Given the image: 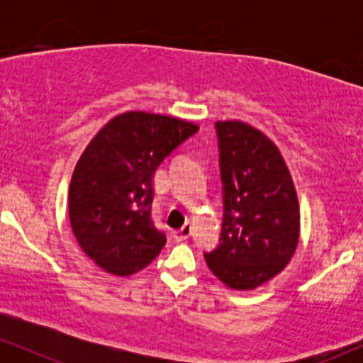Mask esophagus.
I'll use <instances>...</instances> for the list:
<instances>
[{"label": "esophagus", "instance_id": "34e87169", "mask_svg": "<svg viewBox=\"0 0 363 363\" xmlns=\"http://www.w3.org/2000/svg\"><path fill=\"white\" fill-rule=\"evenodd\" d=\"M191 237V225L186 223L184 227L179 228V230L174 232V239H176V242H184Z\"/></svg>", "mask_w": 363, "mask_h": 363}]
</instances>
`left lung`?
<instances>
[{"label":"left lung","instance_id":"8db88e82","mask_svg":"<svg viewBox=\"0 0 363 363\" xmlns=\"http://www.w3.org/2000/svg\"><path fill=\"white\" fill-rule=\"evenodd\" d=\"M223 218L208 268L234 290H252L289 264L298 244L297 193L280 150L239 121L215 124Z\"/></svg>","mask_w":363,"mask_h":363}]
</instances>
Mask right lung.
Masks as SVG:
<instances>
[{"instance_id":"add662e5","label":"right lung","mask_w":363,"mask_h":363,"mask_svg":"<svg viewBox=\"0 0 363 363\" xmlns=\"http://www.w3.org/2000/svg\"><path fill=\"white\" fill-rule=\"evenodd\" d=\"M198 129L169 116L126 112L85 148L69 184V222L102 269L128 277L162 251L167 237L152 218L153 174Z\"/></svg>"}]
</instances>
